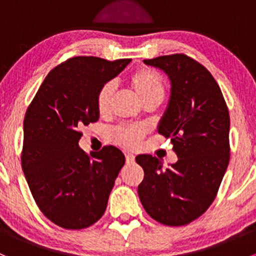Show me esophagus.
<instances>
[{
    "mask_svg": "<svg viewBox=\"0 0 256 256\" xmlns=\"http://www.w3.org/2000/svg\"><path fill=\"white\" fill-rule=\"evenodd\" d=\"M125 157H126V164H134V162H135V154H126Z\"/></svg>",
    "mask_w": 256,
    "mask_h": 256,
    "instance_id": "esophagus-1",
    "label": "esophagus"
}]
</instances>
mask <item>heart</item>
<instances>
[{"instance_id":"1","label":"heart","mask_w":256,"mask_h":256,"mask_svg":"<svg viewBox=\"0 0 256 256\" xmlns=\"http://www.w3.org/2000/svg\"><path fill=\"white\" fill-rule=\"evenodd\" d=\"M128 84L138 96L142 104L157 102L161 104L166 95V84L158 72L154 69H140L128 78ZM115 84L112 82L102 85L96 95L98 112L102 115L109 112L112 98L115 94ZM146 130L142 126H118L114 131V138L118 144L126 148H134L144 138Z\"/></svg>"}]
</instances>
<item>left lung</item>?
Returning <instances> with one entry per match:
<instances>
[{
	"instance_id": "8db88e82",
	"label": "left lung",
	"mask_w": 256,
	"mask_h": 256,
	"mask_svg": "<svg viewBox=\"0 0 256 256\" xmlns=\"http://www.w3.org/2000/svg\"><path fill=\"white\" fill-rule=\"evenodd\" d=\"M168 76L171 95L157 130L171 138L176 164L151 154L136 162L144 177L138 197L150 216L164 226H186L207 210L216 198L229 164L228 108L207 69L184 54L144 60Z\"/></svg>"
}]
</instances>
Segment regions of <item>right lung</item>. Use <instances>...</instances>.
I'll return each instance as SVG.
<instances>
[{
    "mask_svg": "<svg viewBox=\"0 0 256 256\" xmlns=\"http://www.w3.org/2000/svg\"><path fill=\"white\" fill-rule=\"evenodd\" d=\"M130 62L68 59L49 72L26 112L23 174L42 213L62 228H88L106 209L125 156L115 146L86 154L79 128L99 120L98 92Z\"/></svg>",
    "mask_w": 256,
    "mask_h": 256,
    "instance_id": "1",
    "label": "right lung"
}]
</instances>
